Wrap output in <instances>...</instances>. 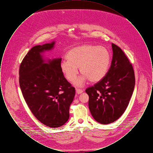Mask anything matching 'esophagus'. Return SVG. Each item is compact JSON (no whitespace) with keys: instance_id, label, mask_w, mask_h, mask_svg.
<instances>
[{"instance_id":"esophagus-1","label":"esophagus","mask_w":153,"mask_h":153,"mask_svg":"<svg viewBox=\"0 0 153 153\" xmlns=\"http://www.w3.org/2000/svg\"><path fill=\"white\" fill-rule=\"evenodd\" d=\"M76 93H77V94H81V93H82L83 91L81 90V89H76Z\"/></svg>"}]
</instances>
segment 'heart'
Returning <instances> with one entry per match:
<instances>
[{"mask_svg":"<svg viewBox=\"0 0 153 153\" xmlns=\"http://www.w3.org/2000/svg\"><path fill=\"white\" fill-rule=\"evenodd\" d=\"M66 57L60 64V69L66 80H74L79 68L82 74L74 82L82 86L88 80L97 82L102 80L107 73L111 62V54L107 48L92 44L79 46L68 51Z\"/></svg>","mask_w":153,"mask_h":153,"instance_id":"heart-1","label":"heart"}]
</instances>
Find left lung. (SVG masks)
Listing matches in <instances>:
<instances>
[{
  "label": "left lung",
  "mask_w": 153,
  "mask_h": 153,
  "mask_svg": "<svg viewBox=\"0 0 153 153\" xmlns=\"http://www.w3.org/2000/svg\"><path fill=\"white\" fill-rule=\"evenodd\" d=\"M112 60L105 76L85 90L92 116L99 123L115 122L127 108L135 87L134 71L123 51L112 44Z\"/></svg>",
  "instance_id": "obj_1"
}]
</instances>
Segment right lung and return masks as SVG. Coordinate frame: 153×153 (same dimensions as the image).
Listing matches in <instances>:
<instances>
[{
    "label": "right lung",
    "mask_w": 153,
    "mask_h": 153,
    "mask_svg": "<svg viewBox=\"0 0 153 153\" xmlns=\"http://www.w3.org/2000/svg\"><path fill=\"white\" fill-rule=\"evenodd\" d=\"M55 44L33 47L19 68V85L29 108L39 122L51 128L68 121L75 96L74 88L61 71V58L44 57V53L52 50Z\"/></svg>",
    "instance_id": "right-lung-1"
}]
</instances>
